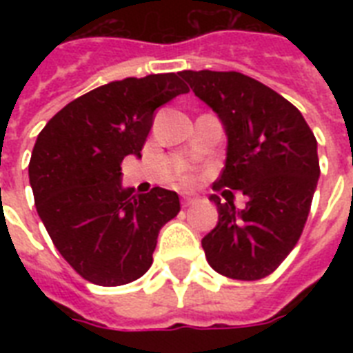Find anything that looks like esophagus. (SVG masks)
<instances>
[{"label": "esophagus", "mask_w": 353, "mask_h": 353, "mask_svg": "<svg viewBox=\"0 0 353 353\" xmlns=\"http://www.w3.org/2000/svg\"><path fill=\"white\" fill-rule=\"evenodd\" d=\"M196 201H198V199L194 198V196H183L181 198V203H183V207H188V205H192V203H196Z\"/></svg>", "instance_id": "34e87169"}]
</instances>
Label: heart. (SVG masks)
Masks as SVG:
<instances>
[{
  "label": "heart",
  "instance_id": "1",
  "mask_svg": "<svg viewBox=\"0 0 353 353\" xmlns=\"http://www.w3.org/2000/svg\"><path fill=\"white\" fill-rule=\"evenodd\" d=\"M192 179H194V177L190 176V174H183V176H181L183 183H192Z\"/></svg>",
  "mask_w": 353,
  "mask_h": 353
}]
</instances>
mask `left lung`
I'll use <instances>...</instances> for the list:
<instances>
[{
  "label": "left lung",
  "mask_w": 353,
  "mask_h": 353,
  "mask_svg": "<svg viewBox=\"0 0 353 353\" xmlns=\"http://www.w3.org/2000/svg\"><path fill=\"white\" fill-rule=\"evenodd\" d=\"M196 97L209 104L227 133V159L214 190H241L236 211L210 196L218 225L201 240L216 273L236 280L271 274L301 238L317 188V139L302 113L262 82L236 71H181Z\"/></svg>",
  "instance_id": "obj_1"
}]
</instances>
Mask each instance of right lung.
Masks as SVG:
<instances>
[{"mask_svg":"<svg viewBox=\"0 0 353 353\" xmlns=\"http://www.w3.org/2000/svg\"><path fill=\"white\" fill-rule=\"evenodd\" d=\"M188 93L179 74L110 82L74 99L36 139L29 181L38 216L65 262L97 285H124L154 262L161 227L176 218V192L133 194L121 181L126 155L141 157L154 112Z\"/></svg>","mask_w":353,"mask_h":353,"instance_id":"add662e5","label":"right lung"}]
</instances>
